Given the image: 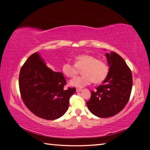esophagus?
I'll return each instance as SVG.
<instances>
[{
  "mask_svg": "<svg viewBox=\"0 0 150 150\" xmlns=\"http://www.w3.org/2000/svg\"><path fill=\"white\" fill-rule=\"evenodd\" d=\"M81 91H82V89H81V88H77V89H76V92L77 93L81 92Z\"/></svg>",
  "mask_w": 150,
  "mask_h": 150,
  "instance_id": "34e87169",
  "label": "esophagus"
}]
</instances>
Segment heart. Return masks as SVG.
<instances>
[{
	"mask_svg": "<svg viewBox=\"0 0 150 150\" xmlns=\"http://www.w3.org/2000/svg\"><path fill=\"white\" fill-rule=\"evenodd\" d=\"M81 77L73 79L69 82L73 87L83 88L94 83L98 84L103 82L108 74V67L103 60L97 59L93 55L80 54L74 57V65L69 62L62 64V71L66 77H74L81 69Z\"/></svg>",
	"mask_w": 150,
	"mask_h": 150,
	"instance_id": "1",
	"label": "heart"
}]
</instances>
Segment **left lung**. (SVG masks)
I'll use <instances>...</instances> for the list:
<instances>
[{"instance_id":"1","label":"left lung","mask_w":150,"mask_h":150,"mask_svg":"<svg viewBox=\"0 0 150 150\" xmlns=\"http://www.w3.org/2000/svg\"><path fill=\"white\" fill-rule=\"evenodd\" d=\"M109 66L107 77L91 92L88 110L100 118L116 115L128 103L132 88V75L123 58L114 52L106 53Z\"/></svg>"}]
</instances>
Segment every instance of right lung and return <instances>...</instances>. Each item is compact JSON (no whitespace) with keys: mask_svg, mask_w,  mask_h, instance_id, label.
Wrapping results in <instances>:
<instances>
[{"mask_svg":"<svg viewBox=\"0 0 150 150\" xmlns=\"http://www.w3.org/2000/svg\"><path fill=\"white\" fill-rule=\"evenodd\" d=\"M65 84L62 73L48 67L38 52L30 55L20 69L22 100L33 114L45 120L59 118L67 110L70 96L76 89H65Z\"/></svg>","mask_w":150,"mask_h":150,"instance_id":"add662e5","label":"right lung"}]
</instances>
